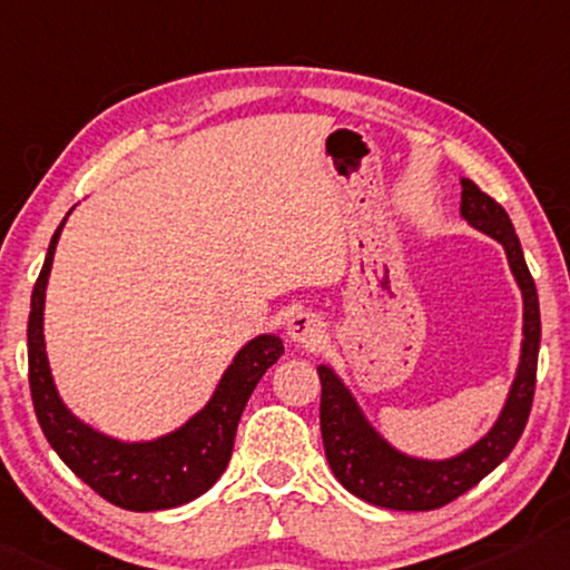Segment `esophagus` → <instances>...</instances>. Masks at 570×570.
I'll return each mask as SVG.
<instances>
[{
	"instance_id": "34e87169",
	"label": "esophagus",
	"mask_w": 570,
	"mask_h": 570,
	"mask_svg": "<svg viewBox=\"0 0 570 570\" xmlns=\"http://www.w3.org/2000/svg\"><path fill=\"white\" fill-rule=\"evenodd\" d=\"M288 338L294 343H299L304 348H315L320 341H323L325 335V325L323 320L317 315H312V312H296V315L288 320V327H286Z\"/></svg>"
}]
</instances>
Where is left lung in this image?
<instances>
[{
    "label": "left lung",
    "instance_id": "obj_1",
    "mask_svg": "<svg viewBox=\"0 0 570 570\" xmlns=\"http://www.w3.org/2000/svg\"><path fill=\"white\" fill-rule=\"evenodd\" d=\"M460 216L470 227L493 237L507 253L509 268L522 292V348L514 382L507 403L488 434L460 454L444 460H426L400 452L390 444L358 405L354 392L341 380L331 364H320L323 382L320 397V431H323L325 456L338 483L372 507L395 511H431L454 501L456 495L478 485L511 454L527 426L534 397L537 354H540V299L529 274L522 243L514 224L501 204L483 194L475 183L462 178Z\"/></svg>",
    "mask_w": 570,
    "mask_h": 570
}]
</instances>
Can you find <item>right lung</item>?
<instances>
[{
    "instance_id": "right-lung-1",
    "label": "right lung",
    "mask_w": 570,
    "mask_h": 570,
    "mask_svg": "<svg viewBox=\"0 0 570 570\" xmlns=\"http://www.w3.org/2000/svg\"><path fill=\"white\" fill-rule=\"evenodd\" d=\"M75 208H69V214ZM69 214L53 232L41 276L30 296L28 380L38 423L63 464L106 501L131 511L183 507L206 493L227 470L239 415L266 368L274 366L284 354V341L276 333H261L247 341L232 358V364L224 368L208 403L175 431H167L157 439H141V442H124V439L102 434L63 403L46 354V286L56 245H59Z\"/></svg>"
}]
</instances>
